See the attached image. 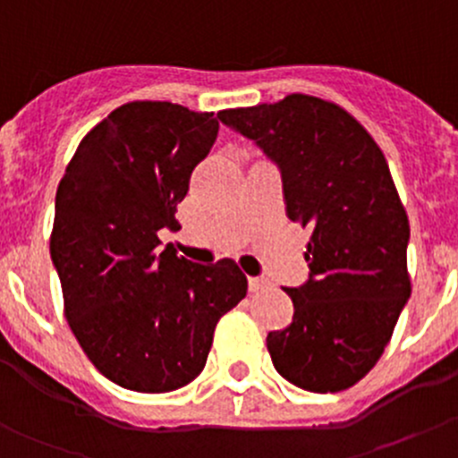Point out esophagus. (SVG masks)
Masks as SVG:
<instances>
[{
	"instance_id": "obj_1",
	"label": "esophagus",
	"mask_w": 458,
	"mask_h": 458,
	"mask_svg": "<svg viewBox=\"0 0 458 458\" xmlns=\"http://www.w3.org/2000/svg\"><path fill=\"white\" fill-rule=\"evenodd\" d=\"M266 285H267L266 281L259 279V276H250V279H248V288H250V293H259V290H263Z\"/></svg>"
}]
</instances>
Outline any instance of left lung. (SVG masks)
<instances>
[{"mask_svg": "<svg viewBox=\"0 0 458 458\" xmlns=\"http://www.w3.org/2000/svg\"><path fill=\"white\" fill-rule=\"evenodd\" d=\"M221 123L275 161L285 212L310 230V276L285 288L293 323L267 335L276 372L308 392H341L381 359L410 299V224L370 132L310 95L221 110Z\"/></svg>", "mask_w": 458, "mask_h": 458, "instance_id": "8db88e82", "label": "left lung"}]
</instances>
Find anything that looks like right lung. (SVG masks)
<instances>
[{"instance_id": "1", "label": "right lung", "mask_w": 458, "mask_h": 458, "mask_svg": "<svg viewBox=\"0 0 458 458\" xmlns=\"http://www.w3.org/2000/svg\"><path fill=\"white\" fill-rule=\"evenodd\" d=\"M219 132L212 113L131 101L77 146L55 197L50 259L81 350L126 390L161 394L206 366L216 321L248 293L233 259L201 266L159 248Z\"/></svg>"}]
</instances>
